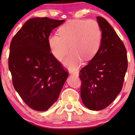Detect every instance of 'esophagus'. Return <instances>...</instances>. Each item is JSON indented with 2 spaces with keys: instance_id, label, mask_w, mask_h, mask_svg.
Masks as SVG:
<instances>
[{
  "instance_id": "34e87169",
  "label": "esophagus",
  "mask_w": 135,
  "mask_h": 135,
  "mask_svg": "<svg viewBox=\"0 0 135 135\" xmlns=\"http://www.w3.org/2000/svg\"><path fill=\"white\" fill-rule=\"evenodd\" d=\"M71 75L78 76V75H79V72H78V71H76V72H71Z\"/></svg>"
}]
</instances>
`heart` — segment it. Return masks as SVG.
Listing matches in <instances>:
<instances>
[{"instance_id": "1", "label": "heart", "mask_w": 135, "mask_h": 135, "mask_svg": "<svg viewBox=\"0 0 135 135\" xmlns=\"http://www.w3.org/2000/svg\"><path fill=\"white\" fill-rule=\"evenodd\" d=\"M58 32L59 36L49 37L48 45L51 54L59 60L63 59L70 48L72 51L64 61L70 70L76 69L82 59L91 60L101 47L102 31L95 20H69L59 27Z\"/></svg>"}]
</instances>
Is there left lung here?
Here are the masks:
<instances>
[{"instance_id": "8db88e82", "label": "left lung", "mask_w": 135, "mask_h": 135, "mask_svg": "<svg viewBox=\"0 0 135 135\" xmlns=\"http://www.w3.org/2000/svg\"><path fill=\"white\" fill-rule=\"evenodd\" d=\"M102 42L97 54L80 70L81 98L89 110H101L115 99L123 85L128 69L124 45L110 23L97 16Z\"/></svg>"}]
</instances>
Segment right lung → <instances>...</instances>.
<instances>
[{
    "label": "right lung",
    "mask_w": 135,
    "mask_h": 135,
    "mask_svg": "<svg viewBox=\"0 0 135 135\" xmlns=\"http://www.w3.org/2000/svg\"><path fill=\"white\" fill-rule=\"evenodd\" d=\"M65 20L33 18L12 39L9 69L16 91L30 108L46 111L58 99L68 77L50 53L48 37Z\"/></svg>",
    "instance_id": "add662e5"
}]
</instances>
